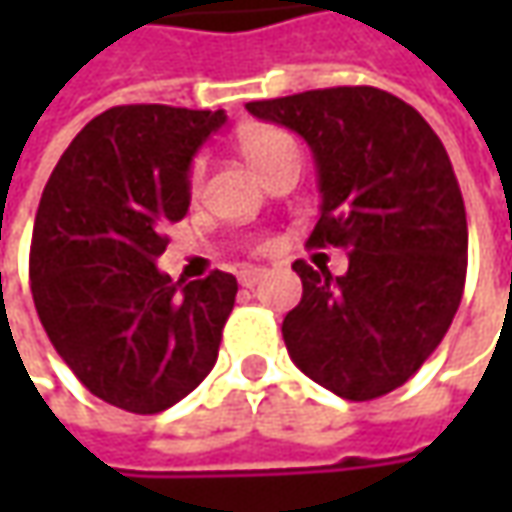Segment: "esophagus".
<instances>
[{"label": "esophagus", "mask_w": 512, "mask_h": 512, "mask_svg": "<svg viewBox=\"0 0 512 512\" xmlns=\"http://www.w3.org/2000/svg\"><path fill=\"white\" fill-rule=\"evenodd\" d=\"M262 279H267L265 267H245V270L239 273V285L242 287H256Z\"/></svg>", "instance_id": "34e87169"}]
</instances>
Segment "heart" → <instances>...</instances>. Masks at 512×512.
<instances>
[{"label": "heart", "instance_id": "heart-1", "mask_svg": "<svg viewBox=\"0 0 512 512\" xmlns=\"http://www.w3.org/2000/svg\"><path fill=\"white\" fill-rule=\"evenodd\" d=\"M290 145H293V139H290L287 133H282V130H253L245 139V153L247 159L259 168V165H262L265 159H270L273 153H279L282 148H290ZM202 176H205V162L199 159V162L193 165V170H190V185H193V190H199Z\"/></svg>", "mask_w": 512, "mask_h": 512}]
</instances>
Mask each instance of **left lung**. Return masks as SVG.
I'll return each instance as SVG.
<instances>
[{"mask_svg":"<svg viewBox=\"0 0 512 512\" xmlns=\"http://www.w3.org/2000/svg\"><path fill=\"white\" fill-rule=\"evenodd\" d=\"M305 139L322 193L310 245L347 250V273L293 262L302 302L282 322L296 367L367 402L402 387L439 347L464 293L467 213L442 139L379 88L305 90L247 102Z\"/></svg>","mask_w":512,"mask_h":512,"instance_id":"8db88e82","label":"left lung"}]
</instances>
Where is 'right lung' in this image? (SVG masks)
Instances as JSON below:
<instances>
[{"label":"right lung","instance_id":"1","mask_svg":"<svg viewBox=\"0 0 512 512\" xmlns=\"http://www.w3.org/2000/svg\"><path fill=\"white\" fill-rule=\"evenodd\" d=\"M225 110L119 105L50 173L30 239V293L50 344L102 402L162 413L213 370L236 279L156 267L190 207V165Z\"/></svg>","mask_w":512,"mask_h":512}]
</instances>
